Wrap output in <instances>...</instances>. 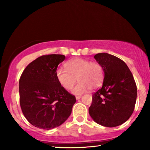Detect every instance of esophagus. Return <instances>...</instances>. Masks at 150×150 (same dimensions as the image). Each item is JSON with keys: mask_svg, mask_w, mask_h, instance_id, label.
Wrapping results in <instances>:
<instances>
[{"mask_svg": "<svg viewBox=\"0 0 150 150\" xmlns=\"http://www.w3.org/2000/svg\"><path fill=\"white\" fill-rule=\"evenodd\" d=\"M81 98V96H76V99H77V100L80 99Z\"/></svg>", "mask_w": 150, "mask_h": 150, "instance_id": "obj_1", "label": "esophagus"}]
</instances>
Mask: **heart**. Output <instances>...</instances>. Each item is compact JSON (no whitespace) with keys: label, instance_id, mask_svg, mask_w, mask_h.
Returning <instances> with one entry per match:
<instances>
[{"label":"heart","instance_id":"b5f03b06","mask_svg":"<svg viewBox=\"0 0 150 150\" xmlns=\"http://www.w3.org/2000/svg\"><path fill=\"white\" fill-rule=\"evenodd\" d=\"M66 69H57L55 72L57 80L65 90L72 89L77 80L79 81L73 88V93L81 95L90 88L96 89L102 85L104 79L103 66L97 62L74 58L65 63Z\"/></svg>","mask_w":150,"mask_h":150}]
</instances>
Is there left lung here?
Here are the masks:
<instances>
[{
	"label": "left lung",
	"instance_id": "8db88e82",
	"mask_svg": "<svg viewBox=\"0 0 150 150\" xmlns=\"http://www.w3.org/2000/svg\"><path fill=\"white\" fill-rule=\"evenodd\" d=\"M94 58L103 66L105 78L102 87L93 95L88 112L100 125H121L135 107L137 87L133 75L126 63L115 55L100 53Z\"/></svg>",
	"mask_w": 150,
	"mask_h": 150
}]
</instances>
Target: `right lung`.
Wrapping results in <instances>:
<instances>
[{
  "label": "right lung",
  "instance_id": "right-lung-1",
  "mask_svg": "<svg viewBox=\"0 0 150 150\" xmlns=\"http://www.w3.org/2000/svg\"><path fill=\"white\" fill-rule=\"evenodd\" d=\"M63 55H44L29 63L19 80L20 105L25 118L37 128L50 130L69 118L74 95L58 82L55 72Z\"/></svg>",
  "mask_w": 150,
  "mask_h": 150
}]
</instances>
